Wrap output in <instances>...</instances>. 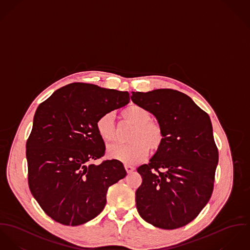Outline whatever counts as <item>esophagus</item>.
Instances as JSON below:
<instances>
[{
    "mask_svg": "<svg viewBox=\"0 0 250 250\" xmlns=\"http://www.w3.org/2000/svg\"><path fill=\"white\" fill-rule=\"evenodd\" d=\"M125 170L127 173H129L135 169L134 167L130 166V165H125Z\"/></svg>",
    "mask_w": 250,
    "mask_h": 250,
    "instance_id": "obj_1",
    "label": "esophagus"
}]
</instances>
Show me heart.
<instances>
[{"instance_id":"b5f03b06","label":"heart","mask_w":250,"mask_h":250,"mask_svg":"<svg viewBox=\"0 0 250 250\" xmlns=\"http://www.w3.org/2000/svg\"><path fill=\"white\" fill-rule=\"evenodd\" d=\"M123 119L134 126L127 145H113L107 147L109 158L126 165L143 161L151 151L158 150L164 142V131L161 125L151 121V114L146 108L133 104L122 111ZM96 129L104 143H111L116 138L115 116L108 112L102 115L96 122Z\"/></svg>"}]
</instances>
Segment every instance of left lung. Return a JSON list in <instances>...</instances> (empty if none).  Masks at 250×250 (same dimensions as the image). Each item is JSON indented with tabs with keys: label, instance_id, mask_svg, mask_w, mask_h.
I'll use <instances>...</instances> for the list:
<instances>
[{
	"label": "left lung",
	"instance_id": "1",
	"mask_svg": "<svg viewBox=\"0 0 250 250\" xmlns=\"http://www.w3.org/2000/svg\"><path fill=\"white\" fill-rule=\"evenodd\" d=\"M131 101L151 113L164 131L161 147L137 168L143 178L135 194L139 215L158 228L182 227L213 193L219 152L210 117L172 89L132 92Z\"/></svg>",
	"mask_w": 250,
	"mask_h": 250
}]
</instances>
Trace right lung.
I'll return each mask as SVG.
<instances>
[{"label":"right lung","mask_w":250,"mask_h":250,"mask_svg":"<svg viewBox=\"0 0 250 250\" xmlns=\"http://www.w3.org/2000/svg\"><path fill=\"white\" fill-rule=\"evenodd\" d=\"M129 100L126 91L78 83L59 88L37 107L27 141L28 186L54 221L76 226L93 220L106 204L108 188L126 175L118 160L91 162L105 151L97 120Z\"/></svg>","instance_id":"add662e5"}]
</instances>
